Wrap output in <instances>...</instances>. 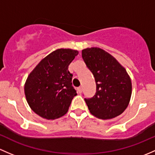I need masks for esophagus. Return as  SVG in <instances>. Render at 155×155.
<instances>
[{
	"instance_id": "obj_1",
	"label": "esophagus",
	"mask_w": 155,
	"mask_h": 155,
	"mask_svg": "<svg viewBox=\"0 0 155 155\" xmlns=\"http://www.w3.org/2000/svg\"><path fill=\"white\" fill-rule=\"evenodd\" d=\"M78 92H79V94H82V87H79V88H78Z\"/></svg>"
}]
</instances>
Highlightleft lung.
<instances>
[{
	"label": "left lung",
	"instance_id": "8db88e82",
	"mask_svg": "<svg viewBox=\"0 0 155 155\" xmlns=\"http://www.w3.org/2000/svg\"><path fill=\"white\" fill-rule=\"evenodd\" d=\"M82 56L95 79L97 91L84 99L91 114L109 120L121 114L128 107L131 96V81L117 60L98 48L82 50Z\"/></svg>",
	"mask_w": 155,
	"mask_h": 155
}]
</instances>
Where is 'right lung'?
<instances>
[{"mask_svg": "<svg viewBox=\"0 0 155 155\" xmlns=\"http://www.w3.org/2000/svg\"><path fill=\"white\" fill-rule=\"evenodd\" d=\"M78 53L71 49H58L44 58L27 77L24 84L26 99L40 117L54 120L68 112L77 95L68 66Z\"/></svg>", "mask_w": 155, "mask_h": 155, "instance_id": "obj_1", "label": "right lung"}]
</instances>
